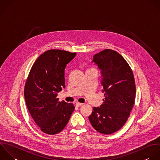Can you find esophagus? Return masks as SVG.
<instances>
[{"label":"esophagus","instance_id":"obj_1","mask_svg":"<svg viewBox=\"0 0 160 160\" xmlns=\"http://www.w3.org/2000/svg\"><path fill=\"white\" fill-rule=\"evenodd\" d=\"M83 105V104L82 103H79V102H77V103H76V105H77L78 107H81V106H82Z\"/></svg>","mask_w":160,"mask_h":160}]
</instances>
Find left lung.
Returning a JSON list of instances; mask_svg holds the SVG:
<instances>
[{"instance_id":"left-lung-1","label":"left lung","mask_w":160,"mask_h":160,"mask_svg":"<svg viewBox=\"0 0 160 160\" xmlns=\"http://www.w3.org/2000/svg\"><path fill=\"white\" fill-rule=\"evenodd\" d=\"M92 62L101 70L105 99L100 107H93L88 118L97 132L110 135L119 130L130 116L135 100V78L128 63L115 50L95 54Z\"/></svg>"}]
</instances>
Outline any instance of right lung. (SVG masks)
Returning a JSON list of instances; mask_svg holds the SVG:
<instances>
[{"instance_id": "obj_1", "label": "right lung", "mask_w": 160, "mask_h": 160, "mask_svg": "<svg viewBox=\"0 0 160 160\" xmlns=\"http://www.w3.org/2000/svg\"><path fill=\"white\" fill-rule=\"evenodd\" d=\"M62 50H50L33 63L24 88L27 108L42 132L48 135L60 133L74 111L73 104L58 102L57 93L65 85V68L76 55Z\"/></svg>"}]
</instances>
